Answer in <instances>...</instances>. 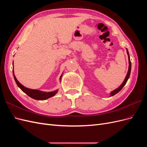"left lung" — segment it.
I'll return each instance as SVG.
<instances>
[{"instance_id":"1","label":"left lung","mask_w":147,"mask_h":147,"mask_svg":"<svg viewBox=\"0 0 147 147\" xmlns=\"http://www.w3.org/2000/svg\"><path fill=\"white\" fill-rule=\"evenodd\" d=\"M126 50H127V54L128 55V59H129V69H128V71H127V75H126L125 79H124V82H123V83L121 84V85H120L117 89H116V90H115L114 91H112V92H110V97L114 96L115 94H116L117 93H118L119 91H121V90L123 88V86L126 84V82L127 81V80L129 79V78L130 74H131V62L130 61L129 54V52H128L127 49H126Z\"/></svg>"}]
</instances>
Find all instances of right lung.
<instances>
[{
  "label": "right lung",
  "instance_id": "add662e5",
  "mask_svg": "<svg viewBox=\"0 0 147 147\" xmlns=\"http://www.w3.org/2000/svg\"><path fill=\"white\" fill-rule=\"evenodd\" d=\"M13 77H14V79L16 82V83L17 84L18 86L24 92H25L26 94L28 95L29 97H31V98H32L34 99L38 100H45L50 98L51 97L54 96L57 92V91H58V90H57L56 91H51V92H43L40 90H32V89L26 88L23 85H22V84L17 80V79L14 74V71H13ZM62 75H63V74H62L60 77V81L61 80Z\"/></svg>",
  "mask_w": 147,
  "mask_h": 147
}]
</instances>
